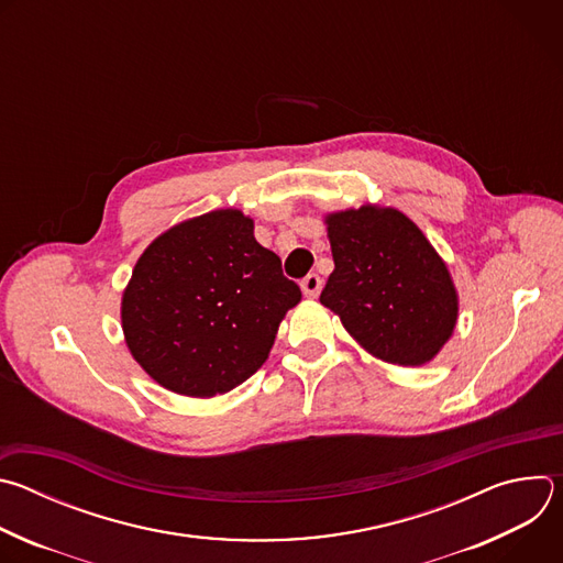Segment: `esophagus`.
<instances>
[{
    "label": "esophagus",
    "mask_w": 563,
    "mask_h": 563,
    "mask_svg": "<svg viewBox=\"0 0 563 563\" xmlns=\"http://www.w3.org/2000/svg\"><path fill=\"white\" fill-rule=\"evenodd\" d=\"M300 287H302V294H305V296L316 298V296H318V291H320V287H323V280H320V276H318V274H307V276L302 278Z\"/></svg>",
    "instance_id": "34e87169"
}]
</instances>
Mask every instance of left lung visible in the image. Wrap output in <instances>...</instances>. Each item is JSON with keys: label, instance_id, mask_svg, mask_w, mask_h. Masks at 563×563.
Wrapping results in <instances>:
<instances>
[{"label": "left lung", "instance_id": "left-lung-1", "mask_svg": "<svg viewBox=\"0 0 563 563\" xmlns=\"http://www.w3.org/2000/svg\"><path fill=\"white\" fill-rule=\"evenodd\" d=\"M334 272L320 302L374 356L423 365L456 325V291L421 229L396 209L328 216Z\"/></svg>", "mask_w": 563, "mask_h": 563}]
</instances>
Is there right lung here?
<instances>
[{
  "mask_svg": "<svg viewBox=\"0 0 563 563\" xmlns=\"http://www.w3.org/2000/svg\"><path fill=\"white\" fill-rule=\"evenodd\" d=\"M300 287L256 243L235 209L172 227L140 256L122 298L133 358L159 385L216 396L247 380L269 356Z\"/></svg>",
  "mask_w": 563,
  "mask_h": 563,
  "instance_id": "add662e5",
  "label": "right lung"
}]
</instances>
